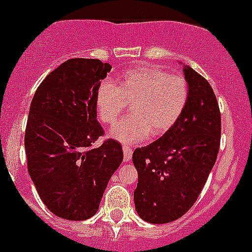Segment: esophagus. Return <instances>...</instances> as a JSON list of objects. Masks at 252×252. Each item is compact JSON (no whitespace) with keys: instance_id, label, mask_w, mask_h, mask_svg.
Returning <instances> with one entry per match:
<instances>
[{"instance_id":"esophagus-1","label":"esophagus","mask_w":252,"mask_h":252,"mask_svg":"<svg viewBox=\"0 0 252 252\" xmlns=\"http://www.w3.org/2000/svg\"><path fill=\"white\" fill-rule=\"evenodd\" d=\"M123 153H124V161H129L133 155V150L128 145H123Z\"/></svg>"}]
</instances>
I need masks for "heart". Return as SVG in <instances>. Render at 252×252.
I'll return each mask as SVG.
<instances>
[{"instance_id": "heart-1", "label": "heart", "mask_w": 252, "mask_h": 252, "mask_svg": "<svg viewBox=\"0 0 252 252\" xmlns=\"http://www.w3.org/2000/svg\"><path fill=\"white\" fill-rule=\"evenodd\" d=\"M189 98L188 82L154 65H140L117 77V84L104 81L95 91V109L102 123L110 124L131 103L130 117L108 131L112 139L133 144L153 134L168 133L184 113Z\"/></svg>"}]
</instances>
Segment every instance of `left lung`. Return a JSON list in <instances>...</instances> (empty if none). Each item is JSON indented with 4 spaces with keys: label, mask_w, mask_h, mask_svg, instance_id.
<instances>
[{
    "label": "left lung",
    "mask_w": 252,
    "mask_h": 252,
    "mask_svg": "<svg viewBox=\"0 0 252 252\" xmlns=\"http://www.w3.org/2000/svg\"><path fill=\"white\" fill-rule=\"evenodd\" d=\"M183 72L189 86L183 115L168 133L133 153L135 210L152 224L174 221L194 205L220 147L221 118L213 88L189 65Z\"/></svg>",
    "instance_id": "1"
}]
</instances>
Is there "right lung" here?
<instances>
[{
    "label": "right lung",
    "mask_w": 252,
    "mask_h": 252,
    "mask_svg": "<svg viewBox=\"0 0 252 252\" xmlns=\"http://www.w3.org/2000/svg\"><path fill=\"white\" fill-rule=\"evenodd\" d=\"M112 65L72 58L51 72L31 102L25 149L31 179L56 216L87 220L99 209L108 182L123 161L122 145L103 135L95 91Z\"/></svg>",
    "instance_id": "add662e5"
}]
</instances>
